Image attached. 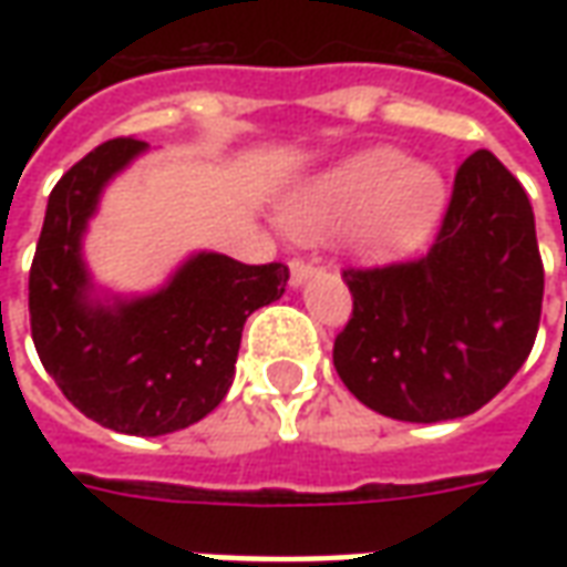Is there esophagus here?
<instances>
[{"label":"esophagus","mask_w":567,"mask_h":567,"mask_svg":"<svg viewBox=\"0 0 567 567\" xmlns=\"http://www.w3.org/2000/svg\"><path fill=\"white\" fill-rule=\"evenodd\" d=\"M316 272H319V267H316L312 260H300V258L291 260V285H295V288L307 285Z\"/></svg>","instance_id":"obj_1"}]
</instances>
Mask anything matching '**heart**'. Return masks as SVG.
Listing matches in <instances>:
<instances>
[{
	"label": "heart",
	"instance_id": "b5f03b06",
	"mask_svg": "<svg viewBox=\"0 0 567 567\" xmlns=\"http://www.w3.org/2000/svg\"><path fill=\"white\" fill-rule=\"evenodd\" d=\"M446 209V178L431 163L373 145L346 157L282 203V227L319 239L343 227L346 248L361 260L385 264L413 255L434 234Z\"/></svg>",
	"mask_w": 567,
	"mask_h": 567
}]
</instances>
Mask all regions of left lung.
Returning <instances> with one entry per match:
<instances>
[{
    "label": "left lung",
    "mask_w": 567,
    "mask_h": 567,
    "mask_svg": "<svg viewBox=\"0 0 567 567\" xmlns=\"http://www.w3.org/2000/svg\"><path fill=\"white\" fill-rule=\"evenodd\" d=\"M352 319L333 368L358 401L401 422L476 413L532 352L544 300L535 212L492 151L455 173L425 258L346 270Z\"/></svg>",
    "instance_id": "left-lung-1"
}]
</instances>
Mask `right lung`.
Listing matches in <instances>:
<instances>
[{
    "instance_id": "add662e5",
    "label": "right lung",
    "mask_w": 567,
    "mask_h": 567,
    "mask_svg": "<svg viewBox=\"0 0 567 567\" xmlns=\"http://www.w3.org/2000/svg\"><path fill=\"white\" fill-rule=\"evenodd\" d=\"M145 151L140 140L103 142L56 182L32 258L30 324L44 370L72 406L121 434L161 437L221 404L243 324L285 295L288 267L194 251L157 291L100 288L84 234L105 185Z\"/></svg>"
}]
</instances>
